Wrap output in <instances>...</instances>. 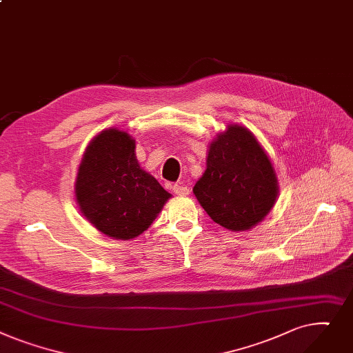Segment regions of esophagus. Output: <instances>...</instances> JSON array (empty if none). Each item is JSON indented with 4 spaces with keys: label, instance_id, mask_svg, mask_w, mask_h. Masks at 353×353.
<instances>
[{
    "label": "esophagus",
    "instance_id": "34e87169",
    "mask_svg": "<svg viewBox=\"0 0 353 353\" xmlns=\"http://www.w3.org/2000/svg\"><path fill=\"white\" fill-rule=\"evenodd\" d=\"M171 190H172V192L175 194V195H188L190 194V188L188 186H183V185H181V183H174L172 186H171Z\"/></svg>",
    "mask_w": 353,
    "mask_h": 353
}]
</instances>
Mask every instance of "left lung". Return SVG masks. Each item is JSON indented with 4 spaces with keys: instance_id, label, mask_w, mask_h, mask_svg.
<instances>
[{
    "instance_id": "8db88e82",
    "label": "left lung",
    "mask_w": 353,
    "mask_h": 353,
    "mask_svg": "<svg viewBox=\"0 0 353 353\" xmlns=\"http://www.w3.org/2000/svg\"><path fill=\"white\" fill-rule=\"evenodd\" d=\"M194 194L216 223L246 231L272 210L278 185L272 163L256 138L243 127L230 125L211 143L206 171Z\"/></svg>"
}]
</instances>
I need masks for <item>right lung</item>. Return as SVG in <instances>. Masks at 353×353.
I'll list each match as a JSON object with an SVG mask.
<instances>
[{
  "label": "right lung",
  "mask_w": 353,
  "mask_h": 353,
  "mask_svg": "<svg viewBox=\"0 0 353 353\" xmlns=\"http://www.w3.org/2000/svg\"><path fill=\"white\" fill-rule=\"evenodd\" d=\"M75 196L81 212L98 231L132 239L148 230L171 194L139 168L135 141L127 132L107 130L88 145Z\"/></svg>",
  "instance_id": "obj_1"
}]
</instances>
